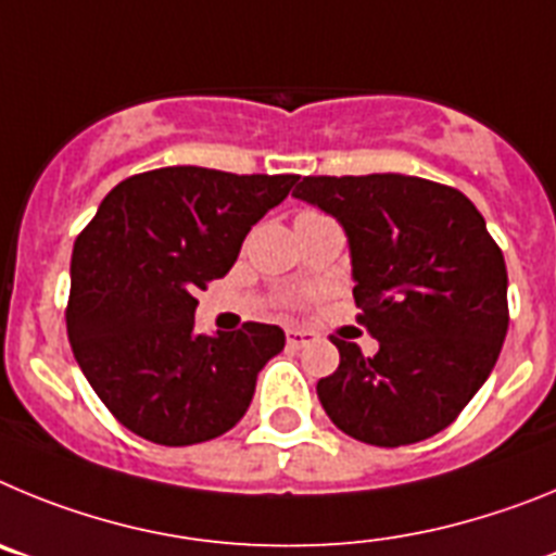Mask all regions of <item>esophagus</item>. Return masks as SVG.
<instances>
[{
    "instance_id": "34e87169",
    "label": "esophagus",
    "mask_w": 556,
    "mask_h": 556,
    "mask_svg": "<svg viewBox=\"0 0 556 556\" xmlns=\"http://www.w3.org/2000/svg\"><path fill=\"white\" fill-rule=\"evenodd\" d=\"M312 342H317V333L314 331H306V328H287V345L292 351H301V348L312 345Z\"/></svg>"
}]
</instances>
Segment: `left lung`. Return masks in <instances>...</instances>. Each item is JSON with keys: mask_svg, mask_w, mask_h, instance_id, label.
<instances>
[{"mask_svg": "<svg viewBox=\"0 0 556 556\" xmlns=\"http://www.w3.org/2000/svg\"><path fill=\"white\" fill-rule=\"evenodd\" d=\"M294 198L342 223L356 320L376 356L333 337L339 367L317 381L333 426L397 448L448 429L488 381L509 326L507 264L454 186L409 175H308Z\"/></svg>", "mask_w": 556, "mask_h": 556, "instance_id": "left-lung-1", "label": "left lung"}]
</instances>
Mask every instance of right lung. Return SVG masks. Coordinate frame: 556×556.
I'll return each instance as SVG.
<instances>
[{
	"label": "right lung",
	"instance_id": "add662e5",
	"mask_svg": "<svg viewBox=\"0 0 556 556\" xmlns=\"http://www.w3.org/2000/svg\"><path fill=\"white\" fill-rule=\"evenodd\" d=\"M298 175L205 166L141 172L108 191L72 253L66 331L102 404L132 434L194 445L233 429L283 331H194V292L233 267L244 236Z\"/></svg>",
	"mask_w": 556,
	"mask_h": 556
}]
</instances>
